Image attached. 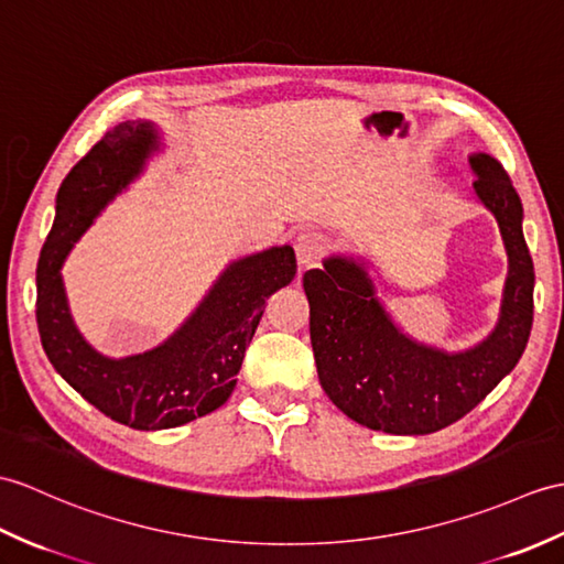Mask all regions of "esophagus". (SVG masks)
<instances>
[{
    "label": "esophagus",
    "mask_w": 564,
    "mask_h": 564,
    "mask_svg": "<svg viewBox=\"0 0 564 564\" xmlns=\"http://www.w3.org/2000/svg\"><path fill=\"white\" fill-rule=\"evenodd\" d=\"M322 252H324L322 235L307 230V232H300L295 238V257H297L300 269H310L317 264Z\"/></svg>",
    "instance_id": "1"
}]
</instances>
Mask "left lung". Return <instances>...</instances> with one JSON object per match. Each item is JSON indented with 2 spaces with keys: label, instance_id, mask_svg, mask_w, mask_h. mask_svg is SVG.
Returning a JSON list of instances; mask_svg holds the SVG:
<instances>
[{
  "label": "left lung",
  "instance_id": "8db88e82",
  "mask_svg": "<svg viewBox=\"0 0 564 564\" xmlns=\"http://www.w3.org/2000/svg\"><path fill=\"white\" fill-rule=\"evenodd\" d=\"M468 165L507 252L500 317L480 344L444 350L405 334L360 254H329L303 276L319 384L338 411L370 430L430 435L456 423L514 370L529 344L535 276L521 199L490 153H470Z\"/></svg>",
  "mask_w": 564,
  "mask_h": 564
}]
</instances>
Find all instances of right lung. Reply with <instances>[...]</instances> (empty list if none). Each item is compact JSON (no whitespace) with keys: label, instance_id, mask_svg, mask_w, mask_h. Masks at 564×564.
Here are the masks:
<instances>
[{"label":"right lung","instance_id":"add662e5","mask_svg":"<svg viewBox=\"0 0 564 564\" xmlns=\"http://www.w3.org/2000/svg\"><path fill=\"white\" fill-rule=\"evenodd\" d=\"M163 149L151 120L110 129L57 192L55 223L37 261V332L64 382L100 413L134 430H167L220 409L232 394L269 295L295 279L291 245L230 261L202 303L163 344L127 358L102 356L72 317L62 267L78 238Z\"/></svg>","mask_w":564,"mask_h":564}]
</instances>
